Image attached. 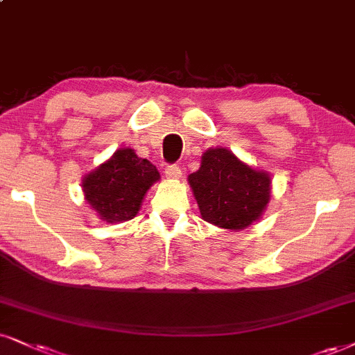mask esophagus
Segmentation results:
<instances>
[{"label": "esophagus", "mask_w": 355, "mask_h": 355, "mask_svg": "<svg viewBox=\"0 0 355 355\" xmlns=\"http://www.w3.org/2000/svg\"><path fill=\"white\" fill-rule=\"evenodd\" d=\"M164 174H166V178L171 179V181H178V179L182 176V171L179 166H168L164 171Z\"/></svg>", "instance_id": "esophagus-1"}]
</instances>
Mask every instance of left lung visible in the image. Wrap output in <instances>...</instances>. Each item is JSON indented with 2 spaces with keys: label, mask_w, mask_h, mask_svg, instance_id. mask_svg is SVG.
<instances>
[{
  "label": "left lung",
  "mask_w": 355,
  "mask_h": 355,
  "mask_svg": "<svg viewBox=\"0 0 355 355\" xmlns=\"http://www.w3.org/2000/svg\"><path fill=\"white\" fill-rule=\"evenodd\" d=\"M200 216L225 230H243L260 220L271 198V178L243 163L227 148H209L200 168L187 178Z\"/></svg>",
  "instance_id": "8db88e82"
}]
</instances>
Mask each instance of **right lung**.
Instances as JSON below:
<instances>
[{"mask_svg":"<svg viewBox=\"0 0 355 355\" xmlns=\"http://www.w3.org/2000/svg\"><path fill=\"white\" fill-rule=\"evenodd\" d=\"M161 179L159 171L131 148H120L82 179V191L90 209L107 224L131 220L144 196Z\"/></svg>","mask_w":355,"mask_h":355,"instance_id":"obj_1","label":"right lung"}]
</instances>
